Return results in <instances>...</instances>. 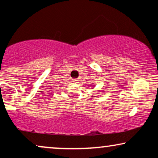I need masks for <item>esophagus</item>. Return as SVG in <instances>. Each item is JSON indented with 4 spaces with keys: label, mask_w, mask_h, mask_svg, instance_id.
<instances>
[{
    "label": "esophagus",
    "mask_w": 158,
    "mask_h": 158,
    "mask_svg": "<svg viewBox=\"0 0 158 158\" xmlns=\"http://www.w3.org/2000/svg\"><path fill=\"white\" fill-rule=\"evenodd\" d=\"M73 82H75V83H77V82H78L79 81H78V79L75 78V79H73Z\"/></svg>",
    "instance_id": "34e87169"
}]
</instances>
